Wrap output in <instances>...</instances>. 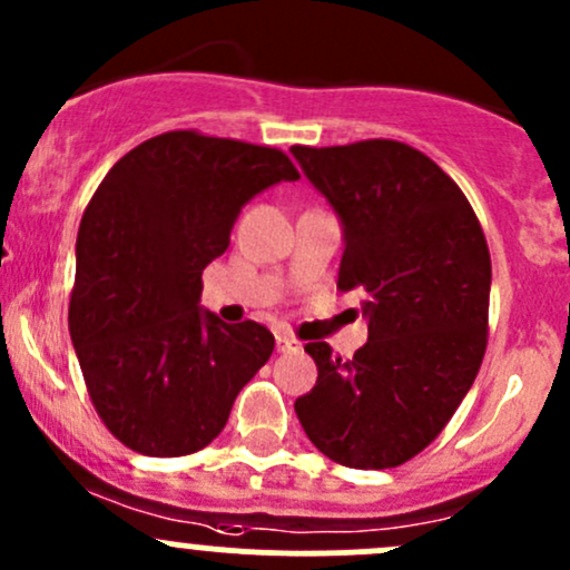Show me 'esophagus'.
<instances>
[{
	"instance_id": "obj_1",
	"label": "esophagus",
	"mask_w": 570,
	"mask_h": 570,
	"mask_svg": "<svg viewBox=\"0 0 570 570\" xmlns=\"http://www.w3.org/2000/svg\"><path fill=\"white\" fill-rule=\"evenodd\" d=\"M275 344H278V353H297L301 350V342L295 336H289V333H278Z\"/></svg>"
}]
</instances>
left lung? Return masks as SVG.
<instances>
[{"mask_svg": "<svg viewBox=\"0 0 570 570\" xmlns=\"http://www.w3.org/2000/svg\"><path fill=\"white\" fill-rule=\"evenodd\" d=\"M342 220L338 289L364 295L370 338L350 361L308 342L317 386L295 413L322 455L394 469L469 394L488 344L491 253L474 209L430 157L396 140L292 146Z\"/></svg>", "mask_w": 570, "mask_h": 570, "instance_id": "left-lung-1", "label": "left lung"}]
</instances>
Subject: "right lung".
I'll return each instance as SVG.
<instances>
[{
	"label": "right lung",
	"mask_w": 570,
	"mask_h": 570,
	"mask_svg": "<svg viewBox=\"0 0 570 570\" xmlns=\"http://www.w3.org/2000/svg\"><path fill=\"white\" fill-rule=\"evenodd\" d=\"M301 174L284 151L198 131H165L109 168L77 237L68 327L85 386L129 450L178 458L226 428L267 364L258 322L200 308V273L223 256L253 195Z\"/></svg>",
	"instance_id": "add662e5"
}]
</instances>
